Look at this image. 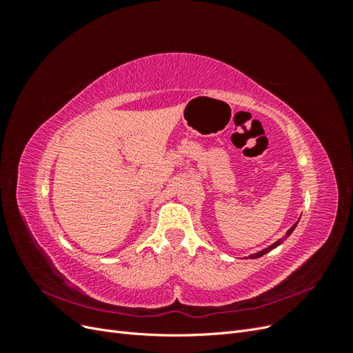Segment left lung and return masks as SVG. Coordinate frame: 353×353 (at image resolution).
Here are the masks:
<instances>
[{
    "mask_svg": "<svg viewBox=\"0 0 353 353\" xmlns=\"http://www.w3.org/2000/svg\"><path fill=\"white\" fill-rule=\"evenodd\" d=\"M297 222H299V221H297ZM297 222L294 223V225H293V227H292L290 230H288V231L285 232V236H284L283 239H280L279 241H275L274 244H271V245H270V248H266V249H263V250H261V252H258V253H253V254H250V256H249V258H250V259H256V258H261V256H263V254H266V253H268V252H271L272 249H275V248H276V245H280V244H281V243H283V241H284V240H285V239H287L288 236H290V234H292V232L294 231V228H296V225H297Z\"/></svg>",
    "mask_w": 353,
    "mask_h": 353,
    "instance_id": "8db88e82",
    "label": "left lung"
}]
</instances>
